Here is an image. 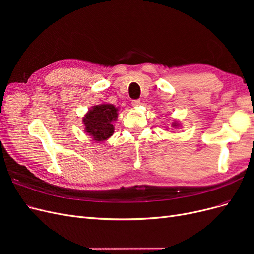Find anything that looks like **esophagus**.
<instances>
[{
	"instance_id": "34e87169",
	"label": "esophagus",
	"mask_w": 254,
	"mask_h": 254,
	"mask_svg": "<svg viewBox=\"0 0 254 254\" xmlns=\"http://www.w3.org/2000/svg\"><path fill=\"white\" fill-rule=\"evenodd\" d=\"M131 104H132V106L137 107V106L141 105V101H140V99H133V101L131 102Z\"/></svg>"
}]
</instances>
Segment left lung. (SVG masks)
<instances>
[{
    "label": "left lung",
    "instance_id": "left-lung-1",
    "mask_svg": "<svg viewBox=\"0 0 254 254\" xmlns=\"http://www.w3.org/2000/svg\"><path fill=\"white\" fill-rule=\"evenodd\" d=\"M174 126H177V125H176V123H175V124H174Z\"/></svg>",
    "mask_w": 254,
    "mask_h": 254
}]
</instances>
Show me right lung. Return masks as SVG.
<instances>
[{
    "instance_id": "right-lung-1",
    "label": "right lung",
    "mask_w": 254,
    "mask_h": 254,
    "mask_svg": "<svg viewBox=\"0 0 254 254\" xmlns=\"http://www.w3.org/2000/svg\"><path fill=\"white\" fill-rule=\"evenodd\" d=\"M117 119L118 109L113 105H97L83 118L84 129L94 141H104L113 134V122Z\"/></svg>"
}]
</instances>
